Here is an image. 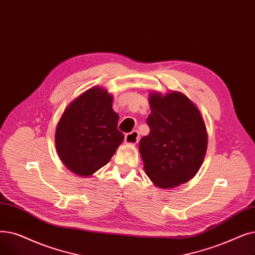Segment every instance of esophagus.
I'll return each instance as SVG.
<instances>
[{
	"label": "esophagus",
	"mask_w": 255,
	"mask_h": 255,
	"mask_svg": "<svg viewBox=\"0 0 255 255\" xmlns=\"http://www.w3.org/2000/svg\"><path fill=\"white\" fill-rule=\"evenodd\" d=\"M125 141L127 144H130V145H135L139 142V132L138 130H132L128 134L126 135Z\"/></svg>",
	"instance_id": "obj_1"
}]
</instances>
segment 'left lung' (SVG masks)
<instances>
[{"label":"left lung","mask_w":255,"mask_h":255,"mask_svg":"<svg viewBox=\"0 0 255 255\" xmlns=\"http://www.w3.org/2000/svg\"><path fill=\"white\" fill-rule=\"evenodd\" d=\"M149 134L139 143L144 170L162 189L187 183L197 173L208 147V132L196 106L180 92L149 94Z\"/></svg>","instance_id":"8db88e82"}]
</instances>
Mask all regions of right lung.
I'll list each match as a JSON object with an SVG mask.
<instances>
[{
  "label": "right lung",
  "mask_w": 255,
  "mask_h": 255,
  "mask_svg": "<svg viewBox=\"0 0 255 255\" xmlns=\"http://www.w3.org/2000/svg\"><path fill=\"white\" fill-rule=\"evenodd\" d=\"M113 96L92 87L72 101L56 128L55 144L60 160L80 176H90L107 165L125 136L118 130L119 115Z\"/></svg>",
  "instance_id": "right-lung-1"
}]
</instances>
